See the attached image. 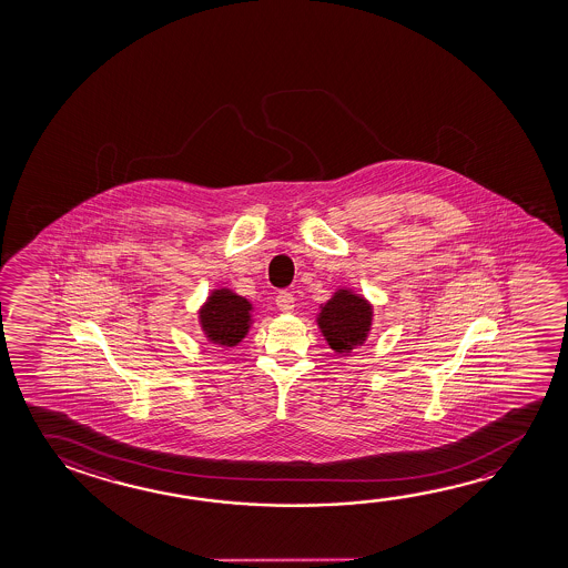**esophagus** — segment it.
<instances>
[{"instance_id": "obj_1", "label": "esophagus", "mask_w": 568, "mask_h": 568, "mask_svg": "<svg viewBox=\"0 0 568 568\" xmlns=\"http://www.w3.org/2000/svg\"><path fill=\"white\" fill-rule=\"evenodd\" d=\"M275 303H277V308H280L281 313H291L295 308V297L288 291H280Z\"/></svg>"}]
</instances>
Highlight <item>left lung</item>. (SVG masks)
Segmentation results:
<instances>
[{"mask_svg": "<svg viewBox=\"0 0 568 568\" xmlns=\"http://www.w3.org/2000/svg\"><path fill=\"white\" fill-rule=\"evenodd\" d=\"M316 325L335 353H351L364 344L371 333L373 305L351 288H338L325 305H321Z\"/></svg>", "mask_w": 568, "mask_h": 568, "instance_id": "left-lung-1", "label": "left lung"}]
</instances>
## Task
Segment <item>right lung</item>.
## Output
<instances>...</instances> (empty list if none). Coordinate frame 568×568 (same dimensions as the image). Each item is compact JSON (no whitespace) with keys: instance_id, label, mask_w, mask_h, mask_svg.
Here are the masks:
<instances>
[{"instance_id":"obj_1","label":"right lung","mask_w":568,"mask_h":568,"mask_svg":"<svg viewBox=\"0 0 568 568\" xmlns=\"http://www.w3.org/2000/svg\"><path fill=\"white\" fill-rule=\"evenodd\" d=\"M252 303L232 288H214L200 308V325L210 343L235 346L252 326Z\"/></svg>"}]
</instances>
